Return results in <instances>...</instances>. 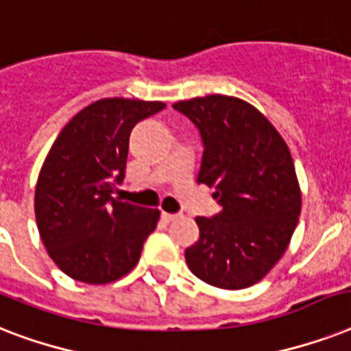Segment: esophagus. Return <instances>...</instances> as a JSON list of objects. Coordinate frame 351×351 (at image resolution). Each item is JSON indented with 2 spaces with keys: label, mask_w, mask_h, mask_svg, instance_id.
Instances as JSON below:
<instances>
[{
  "label": "esophagus",
  "mask_w": 351,
  "mask_h": 351,
  "mask_svg": "<svg viewBox=\"0 0 351 351\" xmlns=\"http://www.w3.org/2000/svg\"><path fill=\"white\" fill-rule=\"evenodd\" d=\"M180 217V215H175V213H162V219L165 220V222H173V220H176Z\"/></svg>",
  "instance_id": "obj_1"
}]
</instances>
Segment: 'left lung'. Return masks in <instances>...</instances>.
Masks as SVG:
<instances>
[{"instance_id":"1","label":"left lung","mask_w":351,"mask_h":351,"mask_svg":"<svg viewBox=\"0 0 351 351\" xmlns=\"http://www.w3.org/2000/svg\"><path fill=\"white\" fill-rule=\"evenodd\" d=\"M202 134L198 184L215 187L217 217H197L200 239L186 250L189 269L222 289H244L266 277L288 250L302 206L288 145L245 100L226 95L173 106Z\"/></svg>"}]
</instances>
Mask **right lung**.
<instances>
[{"label":"right lung","instance_id":"obj_1","mask_svg":"<svg viewBox=\"0 0 351 351\" xmlns=\"http://www.w3.org/2000/svg\"><path fill=\"white\" fill-rule=\"evenodd\" d=\"M164 101L104 98L62 129L36 182L34 213L41 242L74 280L109 284L131 271L156 230L158 209L112 198L125 176L129 134Z\"/></svg>","mask_w":351,"mask_h":351}]
</instances>
